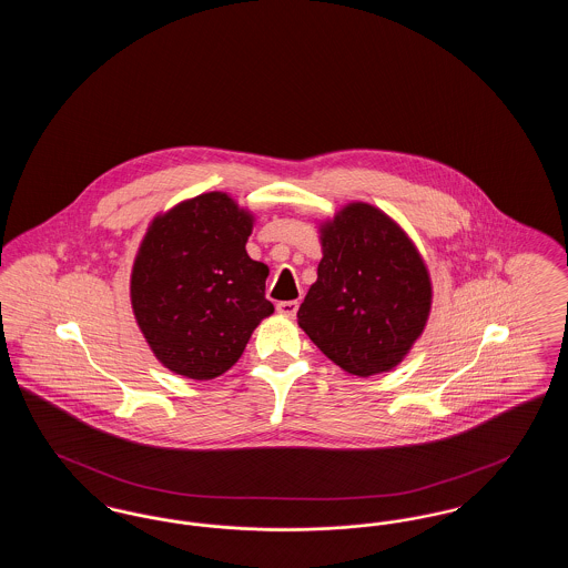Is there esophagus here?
<instances>
[{
    "instance_id": "esophagus-1",
    "label": "esophagus",
    "mask_w": 568,
    "mask_h": 568,
    "mask_svg": "<svg viewBox=\"0 0 568 568\" xmlns=\"http://www.w3.org/2000/svg\"><path fill=\"white\" fill-rule=\"evenodd\" d=\"M276 311L285 317H296L297 313V300H283L276 304Z\"/></svg>"
}]
</instances>
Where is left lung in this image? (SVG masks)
<instances>
[{
	"label": "left lung",
	"mask_w": 568,
	"mask_h": 568,
	"mask_svg": "<svg viewBox=\"0 0 568 568\" xmlns=\"http://www.w3.org/2000/svg\"><path fill=\"white\" fill-rule=\"evenodd\" d=\"M322 246L297 324L349 375L392 371L428 322L433 287L422 255L389 216L364 202L325 223Z\"/></svg>",
	"instance_id": "1"
}]
</instances>
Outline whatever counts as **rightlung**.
I'll return each instance as SVG.
<instances>
[{
	"label": "right lung",
	"instance_id": "1",
	"mask_svg": "<svg viewBox=\"0 0 568 568\" xmlns=\"http://www.w3.org/2000/svg\"><path fill=\"white\" fill-rule=\"evenodd\" d=\"M253 216L225 193H202L158 216L132 271L135 322L176 375L209 381L230 371L274 306L268 266L244 244Z\"/></svg>",
	"mask_w": 568,
	"mask_h": 568
}]
</instances>
